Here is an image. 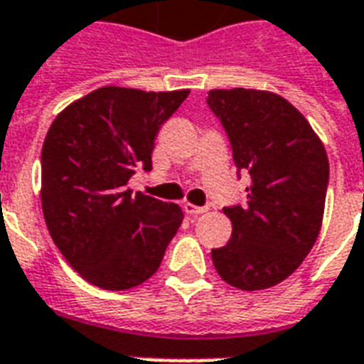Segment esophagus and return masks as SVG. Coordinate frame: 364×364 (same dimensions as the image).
<instances>
[{"label":"esophagus","mask_w":364,"mask_h":364,"mask_svg":"<svg viewBox=\"0 0 364 364\" xmlns=\"http://www.w3.org/2000/svg\"><path fill=\"white\" fill-rule=\"evenodd\" d=\"M183 210L187 211L188 215L196 217V215H202V213H205V211H208V208H204V205H194V204H191V202H185V204H183Z\"/></svg>","instance_id":"obj_1"}]
</instances>
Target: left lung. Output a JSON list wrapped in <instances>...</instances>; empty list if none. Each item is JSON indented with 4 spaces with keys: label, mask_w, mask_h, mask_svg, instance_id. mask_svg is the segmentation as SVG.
<instances>
[{
    "label": "left lung",
    "mask_w": 364,
    "mask_h": 364,
    "mask_svg": "<svg viewBox=\"0 0 364 364\" xmlns=\"http://www.w3.org/2000/svg\"><path fill=\"white\" fill-rule=\"evenodd\" d=\"M234 162L249 173L247 204L225 208L227 245L211 251L223 282L242 291L270 289L293 274L321 230L328 156L306 117L276 92L215 88L208 94Z\"/></svg>",
    "instance_id": "1"
}]
</instances>
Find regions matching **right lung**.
I'll use <instances>...</instances> for the list:
<instances>
[{
    "instance_id": "1",
    "label": "right lung",
    "mask_w": 364,
    "mask_h": 364,
    "mask_svg": "<svg viewBox=\"0 0 364 364\" xmlns=\"http://www.w3.org/2000/svg\"><path fill=\"white\" fill-rule=\"evenodd\" d=\"M188 92L96 88L48 128L43 215L65 260L96 287L126 291L147 282L181 227L179 205L126 185L137 166L151 170L154 137Z\"/></svg>"
}]
</instances>
